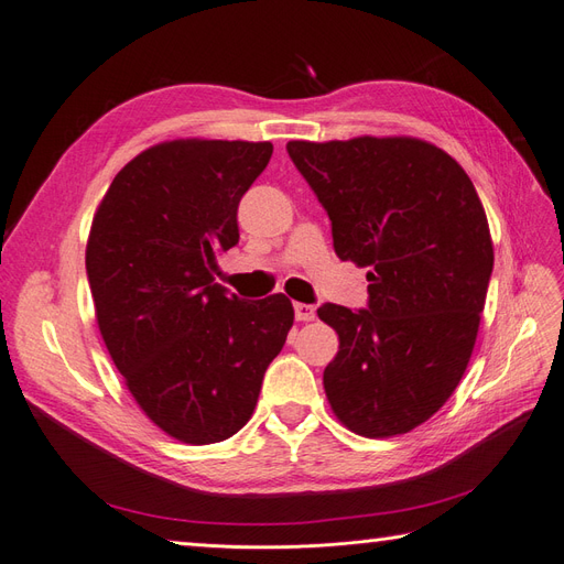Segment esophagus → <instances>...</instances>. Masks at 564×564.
Listing matches in <instances>:
<instances>
[{"mask_svg": "<svg viewBox=\"0 0 564 564\" xmlns=\"http://www.w3.org/2000/svg\"><path fill=\"white\" fill-rule=\"evenodd\" d=\"M294 315L301 322H311V319H315V305H311V303H294Z\"/></svg>", "mask_w": 564, "mask_h": 564, "instance_id": "34e87169", "label": "esophagus"}]
</instances>
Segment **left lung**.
<instances>
[{
    "label": "left lung",
    "mask_w": 564,
    "mask_h": 564,
    "mask_svg": "<svg viewBox=\"0 0 564 564\" xmlns=\"http://www.w3.org/2000/svg\"><path fill=\"white\" fill-rule=\"evenodd\" d=\"M340 261L369 268L367 308H317L338 334L324 392L357 435L414 431L468 367L494 268L482 202L445 150L406 135L289 141Z\"/></svg>",
    "instance_id": "8db88e82"
}]
</instances>
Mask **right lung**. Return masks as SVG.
<instances>
[{"mask_svg": "<svg viewBox=\"0 0 564 564\" xmlns=\"http://www.w3.org/2000/svg\"><path fill=\"white\" fill-rule=\"evenodd\" d=\"M270 155L272 143L247 141L152 145L94 216L87 278L100 336L145 416L185 445L242 429L294 324L284 294L242 301L214 282Z\"/></svg>", "mask_w": 564, "mask_h": 564, "instance_id": "add662e5", "label": "right lung"}]
</instances>
